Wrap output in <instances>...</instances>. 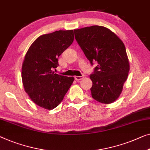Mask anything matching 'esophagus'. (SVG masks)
Instances as JSON below:
<instances>
[{
  "label": "esophagus",
  "instance_id": "1",
  "mask_svg": "<svg viewBox=\"0 0 150 150\" xmlns=\"http://www.w3.org/2000/svg\"><path fill=\"white\" fill-rule=\"evenodd\" d=\"M74 79L76 80H77V81H79V80H82L83 79V76H76L74 77Z\"/></svg>",
  "mask_w": 150,
  "mask_h": 150
}]
</instances>
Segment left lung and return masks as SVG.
I'll use <instances>...</instances> for the list:
<instances>
[{
  "instance_id": "obj_1",
  "label": "left lung",
  "mask_w": 150,
  "mask_h": 150,
  "mask_svg": "<svg viewBox=\"0 0 150 150\" xmlns=\"http://www.w3.org/2000/svg\"><path fill=\"white\" fill-rule=\"evenodd\" d=\"M76 40L91 64L97 66L90 75L91 96L102 103L116 101L122 92L130 69L122 41L111 30L100 25L74 30Z\"/></svg>"
}]
</instances>
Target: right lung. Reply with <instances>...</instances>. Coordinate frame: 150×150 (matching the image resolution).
<instances>
[{
    "label": "right lung",
    "mask_w": 150,
    "mask_h": 150,
    "mask_svg": "<svg viewBox=\"0 0 150 150\" xmlns=\"http://www.w3.org/2000/svg\"><path fill=\"white\" fill-rule=\"evenodd\" d=\"M73 40V30H59L39 36L27 51L21 70L23 84L32 101L41 108L57 107L74 80L53 71Z\"/></svg>",
    "instance_id": "1"
}]
</instances>
